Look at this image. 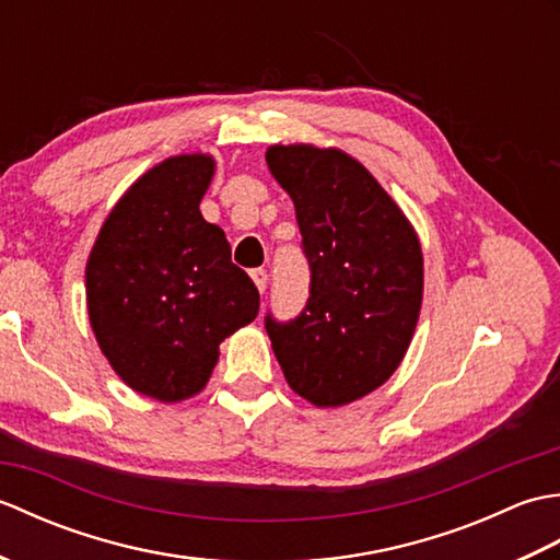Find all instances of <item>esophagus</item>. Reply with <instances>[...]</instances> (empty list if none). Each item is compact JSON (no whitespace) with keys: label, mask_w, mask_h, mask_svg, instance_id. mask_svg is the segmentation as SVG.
<instances>
[{"label":"esophagus","mask_w":560,"mask_h":560,"mask_svg":"<svg viewBox=\"0 0 560 560\" xmlns=\"http://www.w3.org/2000/svg\"><path fill=\"white\" fill-rule=\"evenodd\" d=\"M249 277H253L257 291L265 293V289H267V271L265 269H253V271H249Z\"/></svg>","instance_id":"esophagus-1"}]
</instances>
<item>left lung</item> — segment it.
<instances>
[{"instance_id":"8db88e82","label":"left lung","mask_w":560,"mask_h":560,"mask_svg":"<svg viewBox=\"0 0 560 560\" xmlns=\"http://www.w3.org/2000/svg\"><path fill=\"white\" fill-rule=\"evenodd\" d=\"M269 173L293 199L311 261V299L293 323L267 317L289 387L319 409L385 385L423 303V253L411 221L361 161L337 147L273 144Z\"/></svg>"}]
</instances>
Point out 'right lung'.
<instances>
[{"instance_id":"1","label":"right lung","mask_w":560,"mask_h":560,"mask_svg":"<svg viewBox=\"0 0 560 560\" xmlns=\"http://www.w3.org/2000/svg\"><path fill=\"white\" fill-rule=\"evenodd\" d=\"M217 161L180 153L129 185L86 261L91 329L127 387L163 404L207 387L219 347L259 311L225 233L199 211Z\"/></svg>"}]
</instances>
